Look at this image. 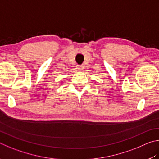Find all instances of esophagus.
Here are the masks:
<instances>
[{
    "instance_id": "34e87169",
    "label": "esophagus",
    "mask_w": 159,
    "mask_h": 159,
    "mask_svg": "<svg viewBox=\"0 0 159 159\" xmlns=\"http://www.w3.org/2000/svg\"><path fill=\"white\" fill-rule=\"evenodd\" d=\"M76 69H77V70H78V71L82 70V66L77 65V66H76Z\"/></svg>"
}]
</instances>
